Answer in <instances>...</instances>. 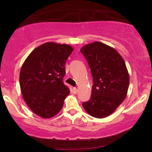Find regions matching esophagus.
<instances>
[{
  "label": "esophagus",
  "instance_id": "esophagus-1",
  "mask_svg": "<svg viewBox=\"0 0 152 152\" xmlns=\"http://www.w3.org/2000/svg\"><path fill=\"white\" fill-rule=\"evenodd\" d=\"M73 93L74 94H76L78 93V88H73Z\"/></svg>",
  "mask_w": 152,
  "mask_h": 152
}]
</instances>
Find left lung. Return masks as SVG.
<instances>
[{
	"mask_svg": "<svg viewBox=\"0 0 152 152\" xmlns=\"http://www.w3.org/2000/svg\"><path fill=\"white\" fill-rule=\"evenodd\" d=\"M88 61L93 76L91 99L83 103L93 117H107L126 99L129 75L121 56L112 47L95 41L80 50Z\"/></svg>",
	"mask_w": 152,
	"mask_h": 152,
	"instance_id": "left-lung-1",
	"label": "left lung"
}]
</instances>
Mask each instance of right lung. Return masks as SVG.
<instances>
[{
	"label": "right lung",
	"mask_w": 152,
	"mask_h": 152,
	"mask_svg": "<svg viewBox=\"0 0 152 152\" xmlns=\"http://www.w3.org/2000/svg\"><path fill=\"white\" fill-rule=\"evenodd\" d=\"M73 50L70 45L47 42L35 48L23 64L19 76L23 98L40 117L56 116L70 94L63 78Z\"/></svg>",
	"instance_id": "right-lung-1"
}]
</instances>
